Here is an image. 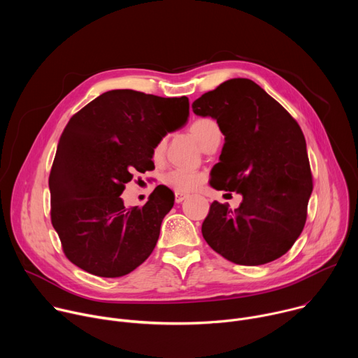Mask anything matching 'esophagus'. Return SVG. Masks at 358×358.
Masks as SVG:
<instances>
[{"instance_id":"1","label":"esophagus","mask_w":358,"mask_h":358,"mask_svg":"<svg viewBox=\"0 0 358 358\" xmlns=\"http://www.w3.org/2000/svg\"><path fill=\"white\" fill-rule=\"evenodd\" d=\"M185 198H187V195H185V194H181V192H176V202H177V203L182 202Z\"/></svg>"}]
</instances>
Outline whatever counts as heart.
I'll list each match as a JSON object with an SVG mask.
<instances>
[{
	"label": "heart",
	"instance_id": "1",
	"mask_svg": "<svg viewBox=\"0 0 358 358\" xmlns=\"http://www.w3.org/2000/svg\"><path fill=\"white\" fill-rule=\"evenodd\" d=\"M189 131L202 150H207L215 140L221 138V130L217 122L210 117L195 119L189 126ZM163 150H164V143L163 141L157 143L155 150H152V157H155V160L162 159ZM202 180H203V176L199 171L184 170V169L170 170L163 177V182L167 187L181 194H188L196 189L201 185Z\"/></svg>",
	"mask_w": 358,
	"mask_h": 358
}]
</instances>
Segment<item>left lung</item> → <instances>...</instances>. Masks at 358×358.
Masks as SVG:
<instances>
[{"mask_svg":"<svg viewBox=\"0 0 358 358\" xmlns=\"http://www.w3.org/2000/svg\"><path fill=\"white\" fill-rule=\"evenodd\" d=\"M192 112L215 119L225 136L211 185L242 195L235 211L228 203H211L201 228L203 239L238 265L257 266L280 258L303 231L313 189L297 122L245 78L203 93L194 100Z\"/></svg>","mask_w":358,"mask_h":358,"instance_id":"1","label":"left lung"}]
</instances>
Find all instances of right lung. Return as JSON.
<instances>
[{
    "mask_svg": "<svg viewBox=\"0 0 358 358\" xmlns=\"http://www.w3.org/2000/svg\"><path fill=\"white\" fill-rule=\"evenodd\" d=\"M188 116L187 96L117 89L71 117L49 189L50 220L73 265L100 278H120L150 257L174 206L171 189L156 188L141 208H126L120 195L131 173L155 169L156 144L181 129Z\"/></svg>",
    "mask_w": 358,
    "mask_h": 358,
    "instance_id": "right-lung-1",
    "label": "right lung"
}]
</instances>
